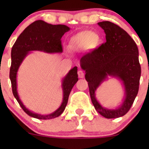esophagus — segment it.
I'll list each match as a JSON object with an SVG mask.
<instances>
[{
    "mask_svg": "<svg viewBox=\"0 0 149 149\" xmlns=\"http://www.w3.org/2000/svg\"><path fill=\"white\" fill-rule=\"evenodd\" d=\"M78 77H79V78H84V76H85V73L83 72L82 70H79V71H78Z\"/></svg>",
    "mask_w": 149,
    "mask_h": 149,
    "instance_id": "1",
    "label": "esophagus"
}]
</instances>
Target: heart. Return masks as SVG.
Here are the masks:
<instances>
[{
	"instance_id": "obj_1",
	"label": "heart",
	"mask_w": 149,
	"mask_h": 149,
	"mask_svg": "<svg viewBox=\"0 0 149 149\" xmlns=\"http://www.w3.org/2000/svg\"><path fill=\"white\" fill-rule=\"evenodd\" d=\"M100 38L97 34L90 31H83L70 38L68 42V48L71 51H78L87 47L94 49L99 45Z\"/></svg>"
}]
</instances>
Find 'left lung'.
Instances as JSON below:
<instances>
[{
	"instance_id": "left-lung-1",
	"label": "left lung",
	"mask_w": 149,
	"mask_h": 149,
	"mask_svg": "<svg viewBox=\"0 0 149 149\" xmlns=\"http://www.w3.org/2000/svg\"><path fill=\"white\" fill-rule=\"evenodd\" d=\"M98 25L104 31L107 41L83 55L80 66L85 71L90 97L97 111L106 118H116L127 113L139 91V50L130 36L118 25L108 21L99 22ZM108 76L119 79L125 89L124 102L116 109L102 107L95 97L97 88Z\"/></svg>"
}]
</instances>
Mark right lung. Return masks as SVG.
<instances>
[{"mask_svg":"<svg viewBox=\"0 0 149 149\" xmlns=\"http://www.w3.org/2000/svg\"><path fill=\"white\" fill-rule=\"evenodd\" d=\"M69 30V27L66 25H52L42 20H37L23 31L12 47L10 79L11 80L13 93L24 111L31 117L40 120H48L57 118L62 113L67 104L70 92L78 80V69L77 66H74L61 81L63 100L60 107L52 113L41 115L29 110L20 100L17 85V75L19 68L25 57L32 51H42L46 53L62 52L61 38Z\"/></svg>","mask_w":149,"mask_h":149,"instance_id":"right-lung-1","label":"right lung"}]
</instances>
